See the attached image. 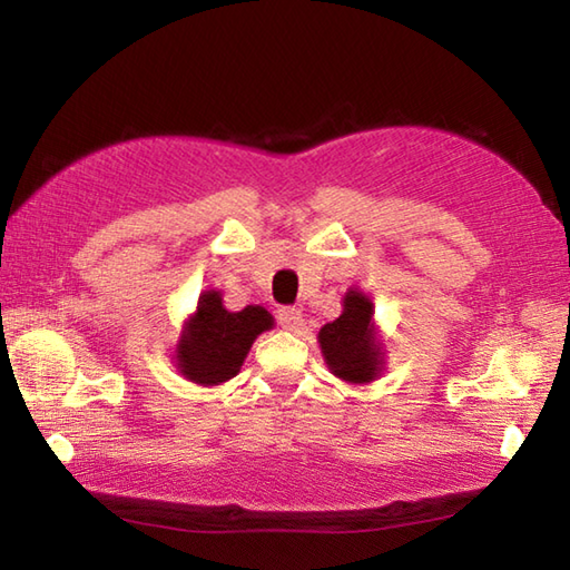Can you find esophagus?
Masks as SVG:
<instances>
[{
    "label": "esophagus",
    "mask_w": 570,
    "mask_h": 570,
    "mask_svg": "<svg viewBox=\"0 0 570 570\" xmlns=\"http://www.w3.org/2000/svg\"><path fill=\"white\" fill-rule=\"evenodd\" d=\"M276 318L284 331H298L301 325H304V313L298 308H278Z\"/></svg>",
    "instance_id": "obj_1"
}]
</instances>
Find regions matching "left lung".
Segmentation results:
<instances>
[{
	"label": "left lung",
	"instance_id": "left-lung-1",
	"mask_svg": "<svg viewBox=\"0 0 570 570\" xmlns=\"http://www.w3.org/2000/svg\"><path fill=\"white\" fill-rule=\"evenodd\" d=\"M325 365L347 384H370L384 372V343L374 323V304L360 288H347L343 313L318 333Z\"/></svg>",
	"mask_w": 570,
	"mask_h": 570
}]
</instances>
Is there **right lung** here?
Listing matches in <instances>:
<instances>
[{"instance_id": "1", "label": "right lung", "mask_w": 570, "mask_h": 570, "mask_svg": "<svg viewBox=\"0 0 570 570\" xmlns=\"http://www.w3.org/2000/svg\"><path fill=\"white\" fill-rule=\"evenodd\" d=\"M272 328L274 316L264 306L227 311L223 294L208 288L200 294L196 311L184 321L171 360L180 377L193 384H223L242 370L252 343Z\"/></svg>"}]
</instances>
